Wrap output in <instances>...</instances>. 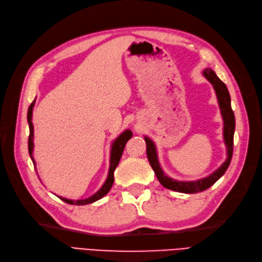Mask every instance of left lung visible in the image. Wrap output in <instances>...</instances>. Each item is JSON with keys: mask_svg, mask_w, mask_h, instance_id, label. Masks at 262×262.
I'll list each match as a JSON object with an SVG mask.
<instances>
[{"mask_svg": "<svg viewBox=\"0 0 262 262\" xmlns=\"http://www.w3.org/2000/svg\"><path fill=\"white\" fill-rule=\"evenodd\" d=\"M202 74L212 84L213 89L216 94V98L221 109V115H222V118H223V122H224L223 138H224V143L226 145V155H227L226 161L208 177L198 179V180H192V181H179L168 177L163 171L160 162H158L157 150H156L154 142L149 138L144 137V140L146 142V154H147L148 162L150 166H152L158 181H160L165 188L173 190V191H177V192H182V193L201 192L210 188L211 186H213L222 176L224 175V172L228 168L229 164H231L232 156H233L235 116L231 106V96H229L226 85L220 80L214 71H212L211 69H205L202 72Z\"/></svg>", "mask_w": 262, "mask_h": 262, "instance_id": "obj_1", "label": "left lung"}]
</instances>
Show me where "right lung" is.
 <instances>
[{
  "label": "right lung",
  "mask_w": 262,
  "mask_h": 262,
  "mask_svg": "<svg viewBox=\"0 0 262 262\" xmlns=\"http://www.w3.org/2000/svg\"><path fill=\"white\" fill-rule=\"evenodd\" d=\"M35 101L36 99L31 102L29 108H28V113H27V121L29 124V139H28V150H29V155L31 161H33L34 165L36 166V162L33 157V150H34V125L33 122H31V119H33V109L35 106ZM132 137V132L130 130H125L123 131L120 136H119L112 144V152H110V166H109V172H108V177L105 181V184L101 186V188L98 190L96 193H94L93 195L86 198V199H82V200H70L67 199V198H62L59 196L62 201H64L69 204H76V205H85V204H90L93 203L95 201H97L99 199H101L102 196H105L109 190L112 189L113 185H114V171L117 168V166L120 162V158L122 155V152L124 149V146Z\"/></svg>",
  "instance_id": "obj_1"
}]
</instances>
